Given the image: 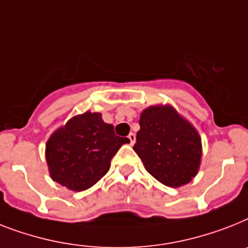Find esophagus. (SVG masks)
Listing matches in <instances>:
<instances>
[{
	"instance_id": "obj_1",
	"label": "esophagus",
	"mask_w": 248,
	"mask_h": 248,
	"mask_svg": "<svg viewBox=\"0 0 248 248\" xmlns=\"http://www.w3.org/2000/svg\"><path fill=\"white\" fill-rule=\"evenodd\" d=\"M127 138H128V140H130V144H131V145H134L135 141H136V136H135L134 132H130V134H128Z\"/></svg>"
}]
</instances>
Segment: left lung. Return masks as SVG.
I'll list each match as a JSON object with an SVG mask.
<instances>
[{
	"label": "left lung",
	"instance_id": "8db88e82",
	"mask_svg": "<svg viewBox=\"0 0 248 248\" xmlns=\"http://www.w3.org/2000/svg\"><path fill=\"white\" fill-rule=\"evenodd\" d=\"M134 150L145 170L168 187H180L197 174L201 139L172 106H152L140 114Z\"/></svg>",
	"mask_w": 248,
	"mask_h": 248
}]
</instances>
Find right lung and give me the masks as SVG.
Listing matches in <instances>:
<instances>
[{"instance_id": "right-lung-1", "label": "right lung", "mask_w": 248, "mask_h": 248, "mask_svg": "<svg viewBox=\"0 0 248 248\" xmlns=\"http://www.w3.org/2000/svg\"><path fill=\"white\" fill-rule=\"evenodd\" d=\"M130 140L114 134L100 113L85 112L72 117L52 134L46 159L52 180L72 191L95 185L109 170L118 149Z\"/></svg>"}]
</instances>
